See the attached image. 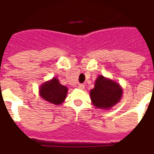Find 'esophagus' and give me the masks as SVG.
<instances>
[{"instance_id":"esophagus-1","label":"esophagus","mask_w":154,"mask_h":154,"mask_svg":"<svg viewBox=\"0 0 154 154\" xmlns=\"http://www.w3.org/2000/svg\"><path fill=\"white\" fill-rule=\"evenodd\" d=\"M77 88H78V89H83L85 88V85L83 84H78L77 85Z\"/></svg>"}]
</instances>
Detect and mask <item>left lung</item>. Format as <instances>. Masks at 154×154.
I'll return each instance as SVG.
<instances>
[{
    "label": "left lung",
    "mask_w": 154,
    "mask_h": 154,
    "mask_svg": "<svg viewBox=\"0 0 154 154\" xmlns=\"http://www.w3.org/2000/svg\"><path fill=\"white\" fill-rule=\"evenodd\" d=\"M122 90L119 85L102 76H99L95 87L90 91L92 102L97 108L109 109L119 101Z\"/></svg>",
    "instance_id": "8db88e82"
}]
</instances>
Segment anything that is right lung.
Segmentation results:
<instances>
[{
	"mask_svg": "<svg viewBox=\"0 0 154 154\" xmlns=\"http://www.w3.org/2000/svg\"><path fill=\"white\" fill-rule=\"evenodd\" d=\"M67 92V88L60 85L57 78H53L50 82H45L40 89L42 98L54 105L61 104L66 97Z\"/></svg>",
	"mask_w": 154,
	"mask_h": 154,
	"instance_id": "1",
	"label": "right lung"
}]
</instances>
